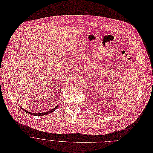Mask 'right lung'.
Here are the masks:
<instances>
[{
	"label": "right lung",
	"mask_w": 153,
	"mask_h": 153,
	"mask_svg": "<svg viewBox=\"0 0 153 153\" xmlns=\"http://www.w3.org/2000/svg\"><path fill=\"white\" fill-rule=\"evenodd\" d=\"M58 107V106H56L55 108H53V109H52V110H50V111H47V112H44V113H30V112H28V111H26V110H24V109H22V110H24V111H25V112H27V113H28V114H32V115H35V116H36V115H38V116H42V115H44V114H49V113H52V112H53V111H54L55 110H56V108Z\"/></svg>",
	"instance_id": "add662e5"
}]
</instances>
